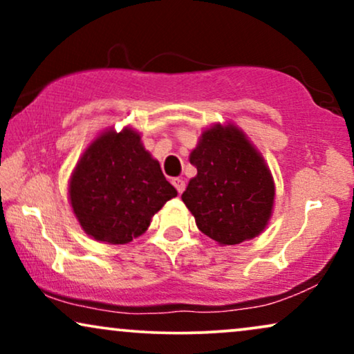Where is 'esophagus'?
<instances>
[{
	"mask_svg": "<svg viewBox=\"0 0 354 354\" xmlns=\"http://www.w3.org/2000/svg\"><path fill=\"white\" fill-rule=\"evenodd\" d=\"M172 185L176 187V190L178 192V193H182L183 190H185V182L182 180V178H178V177H176V178H172Z\"/></svg>",
	"mask_w": 354,
	"mask_h": 354,
	"instance_id": "obj_1",
	"label": "esophagus"
}]
</instances>
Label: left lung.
Segmentation results:
<instances>
[{
	"mask_svg": "<svg viewBox=\"0 0 354 354\" xmlns=\"http://www.w3.org/2000/svg\"><path fill=\"white\" fill-rule=\"evenodd\" d=\"M190 162L196 176L182 201L203 234L225 246L254 239L266 229L272 216L274 180L264 158L236 125L206 129Z\"/></svg>",
	"mask_w": 354,
	"mask_h": 354,
	"instance_id": "obj_1",
	"label": "left lung"
}]
</instances>
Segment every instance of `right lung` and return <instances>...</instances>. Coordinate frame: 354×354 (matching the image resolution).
Segmentation results:
<instances>
[{
  "instance_id": "obj_1",
  "label": "right lung",
  "mask_w": 354,
  "mask_h": 354,
  "mask_svg": "<svg viewBox=\"0 0 354 354\" xmlns=\"http://www.w3.org/2000/svg\"><path fill=\"white\" fill-rule=\"evenodd\" d=\"M177 190L133 129H109L95 138L69 182L72 211L86 235L124 245L147 232L151 217Z\"/></svg>"
}]
</instances>
